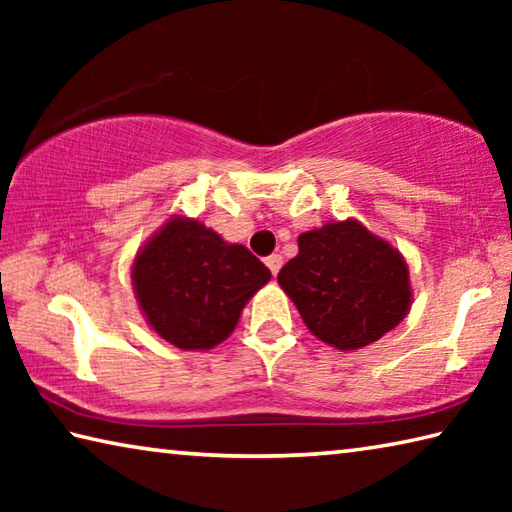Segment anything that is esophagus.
<instances>
[{"label": "esophagus", "mask_w": 512, "mask_h": 512, "mask_svg": "<svg viewBox=\"0 0 512 512\" xmlns=\"http://www.w3.org/2000/svg\"><path fill=\"white\" fill-rule=\"evenodd\" d=\"M264 262H266L268 268H271V273L277 275V271H280V268H282V255L273 253V255H268V257L264 259Z\"/></svg>", "instance_id": "34e87169"}]
</instances>
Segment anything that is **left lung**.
<instances>
[{
    "mask_svg": "<svg viewBox=\"0 0 512 512\" xmlns=\"http://www.w3.org/2000/svg\"><path fill=\"white\" fill-rule=\"evenodd\" d=\"M309 332L332 348L361 350L409 314V266L357 219L329 221L298 237V255L277 273Z\"/></svg>",
    "mask_w": 512,
    "mask_h": 512,
    "instance_id": "obj_1",
    "label": "left lung"
}]
</instances>
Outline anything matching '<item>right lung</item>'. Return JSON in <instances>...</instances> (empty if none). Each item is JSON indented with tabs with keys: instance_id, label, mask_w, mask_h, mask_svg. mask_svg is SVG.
Masks as SVG:
<instances>
[{
	"instance_id": "obj_1",
	"label": "right lung",
	"mask_w": 512,
	"mask_h": 512,
	"mask_svg": "<svg viewBox=\"0 0 512 512\" xmlns=\"http://www.w3.org/2000/svg\"><path fill=\"white\" fill-rule=\"evenodd\" d=\"M131 280L160 339L180 350H212L232 334L271 271L246 246L176 214L135 255Z\"/></svg>"
}]
</instances>
